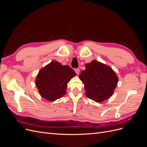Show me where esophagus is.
Instances as JSON below:
<instances>
[{"instance_id": "obj_1", "label": "esophagus", "mask_w": 147, "mask_h": 147, "mask_svg": "<svg viewBox=\"0 0 147 147\" xmlns=\"http://www.w3.org/2000/svg\"><path fill=\"white\" fill-rule=\"evenodd\" d=\"M75 72H76V74H77V75L79 74V73H80V69H75Z\"/></svg>"}]
</instances>
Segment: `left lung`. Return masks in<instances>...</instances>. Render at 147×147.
<instances>
[{
	"mask_svg": "<svg viewBox=\"0 0 147 147\" xmlns=\"http://www.w3.org/2000/svg\"><path fill=\"white\" fill-rule=\"evenodd\" d=\"M85 67L80 74L79 78L84 84L86 96L96 102L109 99L118 82L113 70L96 60L86 64Z\"/></svg>",
	"mask_w": 147,
	"mask_h": 147,
	"instance_id": "left-lung-1",
	"label": "left lung"
}]
</instances>
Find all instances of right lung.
Here are the masks:
<instances>
[{
  "label": "right lung",
  "instance_id": "1",
  "mask_svg": "<svg viewBox=\"0 0 147 147\" xmlns=\"http://www.w3.org/2000/svg\"><path fill=\"white\" fill-rule=\"evenodd\" d=\"M76 75L69 65L52 61L38 72L35 84L41 97L53 102L66 94L67 83Z\"/></svg>",
  "mask_w": 147,
  "mask_h": 147
}]
</instances>
